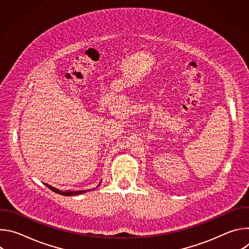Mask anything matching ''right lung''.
I'll list each match as a JSON object with an SVG mask.
<instances>
[{
	"instance_id": "add662e5",
	"label": "right lung",
	"mask_w": 249,
	"mask_h": 249,
	"mask_svg": "<svg viewBox=\"0 0 249 249\" xmlns=\"http://www.w3.org/2000/svg\"><path fill=\"white\" fill-rule=\"evenodd\" d=\"M49 189H51L52 191H54L55 193H58V194H60V195H63V196H75V195H80V194H83V193H85V192H87L88 190H82V191H62V190H59V189H57V188H55V187H53V186H51V185H48V184H46V183H44ZM100 184V183H99ZM95 189V188H94Z\"/></svg>"
}]
</instances>
